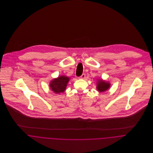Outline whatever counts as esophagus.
Listing matches in <instances>:
<instances>
[{
  "mask_svg": "<svg viewBox=\"0 0 153 153\" xmlns=\"http://www.w3.org/2000/svg\"><path fill=\"white\" fill-rule=\"evenodd\" d=\"M80 78H81V79H84V78H85V74H83L80 76Z\"/></svg>",
  "mask_w": 153,
  "mask_h": 153,
  "instance_id": "1",
  "label": "esophagus"
}]
</instances>
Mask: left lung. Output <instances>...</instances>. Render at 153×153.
Instances as JSON below:
<instances>
[{
  "label": "left lung",
  "instance_id": "obj_1",
  "mask_svg": "<svg viewBox=\"0 0 153 153\" xmlns=\"http://www.w3.org/2000/svg\"><path fill=\"white\" fill-rule=\"evenodd\" d=\"M110 85L111 84L108 82H107L102 79H98L97 89L100 92H102L108 90L110 87Z\"/></svg>",
  "mask_w": 153,
  "mask_h": 153
}]
</instances>
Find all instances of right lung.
Instances as JSON below:
<instances>
[{
	"label": "right lung",
	"mask_w": 153,
	"mask_h": 153,
	"mask_svg": "<svg viewBox=\"0 0 153 153\" xmlns=\"http://www.w3.org/2000/svg\"><path fill=\"white\" fill-rule=\"evenodd\" d=\"M69 78L65 76H59L55 78L50 82V88L56 94L63 93L65 91Z\"/></svg>",
	"instance_id": "1"
}]
</instances>
